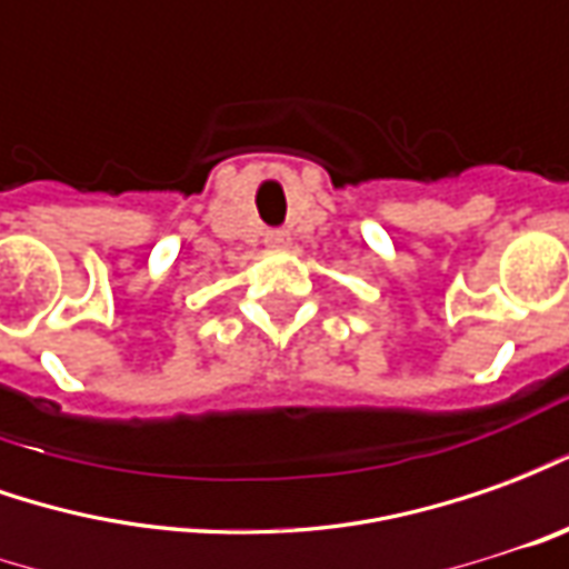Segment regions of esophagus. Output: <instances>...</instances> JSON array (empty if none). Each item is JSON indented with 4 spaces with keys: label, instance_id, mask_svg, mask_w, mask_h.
<instances>
[{
    "label": "esophagus",
    "instance_id": "esophagus-1",
    "mask_svg": "<svg viewBox=\"0 0 569 569\" xmlns=\"http://www.w3.org/2000/svg\"><path fill=\"white\" fill-rule=\"evenodd\" d=\"M289 240H292V237H289V231H280V228H277V231H268V234H264V243H268V247H273V249L289 247Z\"/></svg>",
    "mask_w": 569,
    "mask_h": 569
}]
</instances>
